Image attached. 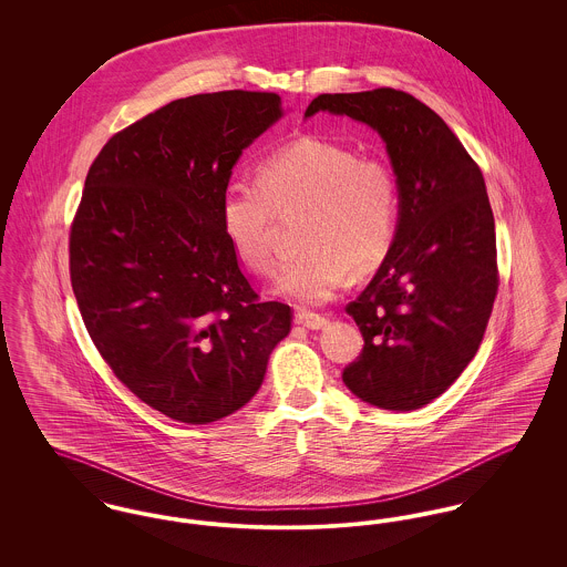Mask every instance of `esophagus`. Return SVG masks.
Wrapping results in <instances>:
<instances>
[{
	"mask_svg": "<svg viewBox=\"0 0 567 567\" xmlns=\"http://www.w3.org/2000/svg\"><path fill=\"white\" fill-rule=\"evenodd\" d=\"M296 321L299 324H303V327H308V329H321V327L327 323V319H324L323 315L312 312V310H306V308H297Z\"/></svg>",
	"mask_w": 567,
	"mask_h": 567,
	"instance_id": "34e87169",
	"label": "esophagus"
}]
</instances>
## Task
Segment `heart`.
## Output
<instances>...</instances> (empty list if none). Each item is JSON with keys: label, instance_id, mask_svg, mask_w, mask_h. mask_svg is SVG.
<instances>
[{"label": "heart", "instance_id": "b5f03b06", "mask_svg": "<svg viewBox=\"0 0 567 567\" xmlns=\"http://www.w3.org/2000/svg\"><path fill=\"white\" fill-rule=\"evenodd\" d=\"M306 208L303 246L285 266L278 289L301 303H321L349 274H372L389 257L402 215L393 165L361 157L347 144L299 137L270 153L259 178H231L220 197V223L250 270L270 276L278 264V213Z\"/></svg>", "mask_w": 567, "mask_h": 567}]
</instances>
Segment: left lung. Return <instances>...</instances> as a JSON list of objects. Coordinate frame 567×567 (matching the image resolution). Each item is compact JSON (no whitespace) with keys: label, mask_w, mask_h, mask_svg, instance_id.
I'll list each match as a JSON object with an SVG mask.
<instances>
[{"label":"left lung","mask_w":567,"mask_h":567,"mask_svg":"<svg viewBox=\"0 0 567 567\" xmlns=\"http://www.w3.org/2000/svg\"><path fill=\"white\" fill-rule=\"evenodd\" d=\"M319 110L374 127L402 190L395 244L347 306L363 349L342 380L368 404L416 410L442 395L474 359L497 296L485 178L442 116L410 93L391 86L323 93L306 116Z\"/></svg>","instance_id":"left-lung-1"}]
</instances>
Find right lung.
I'll return each mask as SVG.
<instances>
[{
    "instance_id": "right-lung-1",
    "label": "right lung",
    "mask_w": 567,
    "mask_h": 567,
    "mask_svg": "<svg viewBox=\"0 0 567 567\" xmlns=\"http://www.w3.org/2000/svg\"><path fill=\"white\" fill-rule=\"evenodd\" d=\"M280 114L266 91L174 100L89 167L70 227L82 321L114 377L174 421L243 408L291 331L293 310L250 287L220 223L231 167Z\"/></svg>"
}]
</instances>
